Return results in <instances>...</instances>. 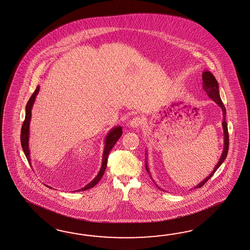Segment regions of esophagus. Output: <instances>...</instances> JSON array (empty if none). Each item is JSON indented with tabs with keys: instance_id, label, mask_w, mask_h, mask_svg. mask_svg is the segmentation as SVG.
Returning <instances> with one entry per match:
<instances>
[{
	"instance_id": "esophagus-1",
	"label": "esophagus",
	"mask_w": 250,
	"mask_h": 250,
	"mask_svg": "<svg viewBox=\"0 0 250 250\" xmlns=\"http://www.w3.org/2000/svg\"><path fill=\"white\" fill-rule=\"evenodd\" d=\"M141 124H142V119L141 117H134L129 122V126L131 128H139Z\"/></svg>"
}]
</instances>
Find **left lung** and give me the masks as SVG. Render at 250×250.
Listing matches in <instances>:
<instances>
[{"mask_svg": "<svg viewBox=\"0 0 250 250\" xmlns=\"http://www.w3.org/2000/svg\"><path fill=\"white\" fill-rule=\"evenodd\" d=\"M202 87L206 91V93L208 94V96L209 97L211 100H213L215 103L218 104V106L222 109V112H223V122H222V127H223V130H224V149H223V152L221 155V158L220 160L217 163L216 167H214L213 171L211 174H209V176H208L204 180H202L198 186H196L194 188H201L202 186L205 184L206 182L208 180V179L211 178L212 176L214 175V173L217 171L218 167H220V165L223 163L225 159L227 158V155H228V151H229V130H228V126H227V122H226V114H227V110L225 108L224 104L222 103L220 96H219V90H218V83L216 80V78L214 77V75L212 74L210 71H206L202 73ZM146 170L147 173H149L148 170V167H147V164L146 163ZM159 188V187H158Z\"/></svg>", "mask_w": 250, "mask_h": 250, "instance_id": "obj_1", "label": "left lung"}]
</instances>
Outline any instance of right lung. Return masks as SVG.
<instances>
[{
	"label": "right lung",
	"mask_w": 250,
	"mask_h": 250,
	"mask_svg": "<svg viewBox=\"0 0 250 250\" xmlns=\"http://www.w3.org/2000/svg\"><path fill=\"white\" fill-rule=\"evenodd\" d=\"M39 90H40V86H37L36 90H34V92L32 93V96H31L30 100H29V102L26 104L25 120H24V122L22 123L21 130V147L23 149V152L25 154L26 158H27V160H28L29 162H31L30 150H29L30 122H31V118H32V106H33V103L35 102L36 96H37V94L39 93ZM122 135V127L118 126V127L112 128L108 133V135L106 136V138H105V147H104V150H103V164H102V167H101L100 171L98 173V175H97L95 179H93L92 181H90L88 185L85 186V187H83V188H81L78 191H83V190H87L89 188H93L101 180V179L103 178V174L105 172V169H106V167H107V161H108L109 153L110 152L111 148L115 145L117 141L121 138Z\"/></svg>",
	"instance_id": "obj_1"
}]
</instances>
